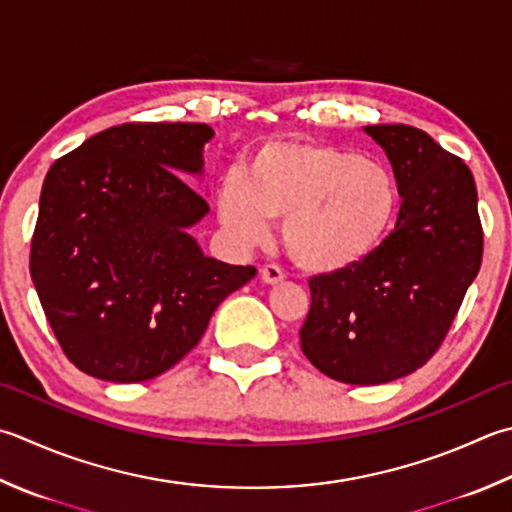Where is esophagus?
Instances as JSON below:
<instances>
[{
	"mask_svg": "<svg viewBox=\"0 0 512 512\" xmlns=\"http://www.w3.org/2000/svg\"><path fill=\"white\" fill-rule=\"evenodd\" d=\"M285 278L283 269L278 265H265L263 269H260V281L267 283V285H278Z\"/></svg>",
	"mask_w": 512,
	"mask_h": 512,
	"instance_id": "esophagus-1",
	"label": "esophagus"
}]
</instances>
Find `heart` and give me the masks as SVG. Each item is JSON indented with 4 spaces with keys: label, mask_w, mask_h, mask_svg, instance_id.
<instances>
[{
    "label": "heart",
    "mask_w": 512,
    "mask_h": 512,
    "mask_svg": "<svg viewBox=\"0 0 512 512\" xmlns=\"http://www.w3.org/2000/svg\"><path fill=\"white\" fill-rule=\"evenodd\" d=\"M401 191L379 160L316 142H269L227 176L218 214L243 243L283 223L287 256L307 274L352 272L379 252L397 223Z\"/></svg>",
    "instance_id": "heart-1"
}]
</instances>
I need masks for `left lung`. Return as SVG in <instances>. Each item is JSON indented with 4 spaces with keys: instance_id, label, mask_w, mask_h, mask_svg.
Returning a JSON list of instances; mask_svg holds the SVG:
<instances>
[{
    "instance_id": "left-lung-1",
    "label": "left lung",
    "mask_w": 512,
    "mask_h": 512,
    "mask_svg": "<svg viewBox=\"0 0 512 512\" xmlns=\"http://www.w3.org/2000/svg\"><path fill=\"white\" fill-rule=\"evenodd\" d=\"M399 182L394 231L352 272L312 276L301 350L341 383L412 374L446 339L484 254L477 187L466 162L408 124L363 127Z\"/></svg>"
}]
</instances>
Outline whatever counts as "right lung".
I'll return each mask as SVG.
<instances>
[{"label": "right lung", "instance_id": "1", "mask_svg": "<svg viewBox=\"0 0 512 512\" xmlns=\"http://www.w3.org/2000/svg\"><path fill=\"white\" fill-rule=\"evenodd\" d=\"M211 136L207 124L129 122L48 169L31 278L77 370L113 383L167 372L256 276L205 256L187 234L209 205L180 173H202Z\"/></svg>", "mask_w": 512, "mask_h": 512}]
</instances>
